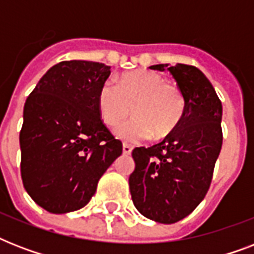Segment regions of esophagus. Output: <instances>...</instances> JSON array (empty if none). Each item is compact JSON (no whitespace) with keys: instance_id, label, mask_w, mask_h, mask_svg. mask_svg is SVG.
I'll return each mask as SVG.
<instances>
[{"instance_id":"34e87169","label":"esophagus","mask_w":254,"mask_h":254,"mask_svg":"<svg viewBox=\"0 0 254 254\" xmlns=\"http://www.w3.org/2000/svg\"><path fill=\"white\" fill-rule=\"evenodd\" d=\"M123 153L125 155H129L131 153V147L129 145H124L123 146Z\"/></svg>"}]
</instances>
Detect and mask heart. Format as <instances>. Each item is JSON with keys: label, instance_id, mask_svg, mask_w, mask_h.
Masks as SVG:
<instances>
[{"label": "heart", "instance_id": "1", "mask_svg": "<svg viewBox=\"0 0 254 254\" xmlns=\"http://www.w3.org/2000/svg\"><path fill=\"white\" fill-rule=\"evenodd\" d=\"M97 108L104 124L111 127L131 109L133 117L116 127L115 134L125 142H138L170 134L183 119L186 101L181 89L165 83L161 75L135 69L117 77V84L105 81L97 95Z\"/></svg>", "mask_w": 254, "mask_h": 254}]
</instances>
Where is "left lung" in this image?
<instances>
[{"instance_id": "1", "label": "left lung", "mask_w": 254, "mask_h": 254, "mask_svg": "<svg viewBox=\"0 0 254 254\" xmlns=\"http://www.w3.org/2000/svg\"><path fill=\"white\" fill-rule=\"evenodd\" d=\"M169 71L185 96L183 119L162 142L135 147L129 177L131 200L150 220L173 224L204 199L223 143V105L215 88L193 65H150Z\"/></svg>"}]
</instances>
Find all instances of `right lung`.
Listing matches in <instances>:
<instances>
[{
    "mask_svg": "<svg viewBox=\"0 0 254 254\" xmlns=\"http://www.w3.org/2000/svg\"><path fill=\"white\" fill-rule=\"evenodd\" d=\"M111 67L88 61L53 65L23 107L19 133L23 186L51 213L83 208L123 153L100 119L97 95Z\"/></svg>",
    "mask_w": 254,
    "mask_h": 254,
    "instance_id": "right-lung-1",
    "label": "right lung"
}]
</instances>
